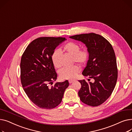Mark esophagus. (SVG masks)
Listing matches in <instances>:
<instances>
[{
    "label": "esophagus",
    "mask_w": 132,
    "mask_h": 132,
    "mask_svg": "<svg viewBox=\"0 0 132 132\" xmlns=\"http://www.w3.org/2000/svg\"><path fill=\"white\" fill-rule=\"evenodd\" d=\"M75 81V80H74V79H73V80H72V79H71V80H68V82H69V83H70V84H72V83H73V82L74 81Z\"/></svg>",
    "instance_id": "obj_1"
}]
</instances>
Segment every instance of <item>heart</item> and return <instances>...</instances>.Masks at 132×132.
Returning <instances> with one entry per match:
<instances>
[{
	"label": "heart",
	"instance_id": "1",
	"mask_svg": "<svg viewBox=\"0 0 132 132\" xmlns=\"http://www.w3.org/2000/svg\"><path fill=\"white\" fill-rule=\"evenodd\" d=\"M63 51L66 53L73 55V60L80 65H85L87 63L89 53L87 50H80V46L74 42H68L62 47ZM60 53L59 50H54L51 55V60L54 66L59 68L61 66L60 62ZM80 71V68L78 65L72 67H65L61 68L59 71V74L62 79H72L74 78Z\"/></svg>",
	"mask_w": 132,
	"mask_h": 132
}]
</instances>
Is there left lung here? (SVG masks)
<instances>
[{
	"instance_id": "1",
	"label": "left lung",
	"mask_w": 132,
	"mask_h": 132,
	"mask_svg": "<svg viewBox=\"0 0 132 132\" xmlns=\"http://www.w3.org/2000/svg\"><path fill=\"white\" fill-rule=\"evenodd\" d=\"M71 38L85 44L89 53L82 75L93 79L94 82L79 80L78 92L81 101L92 106H98L111 95L118 77L117 61L113 48L104 37L95 33L76 35Z\"/></svg>"
}]
</instances>
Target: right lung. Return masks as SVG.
<instances>
[{
	"instance_id": "obj_1",
	"label": "right lung",
	"mask_w": 132,
	"mask_h": 132,
	"mask_svg": "<svg viewBox=\"0 0 132 132\" xmlns=\"http://www.w3.org/2000/svg\"><path fill=\"white\" fill-rule=\"evenodd\" d=\"M64 37H43L34 40L23 53L20 63L21 81L29 98L42 109H51L61 103L68 80L56 82L57 74L51 55Z\"/></svg>"
}]
</instances>
